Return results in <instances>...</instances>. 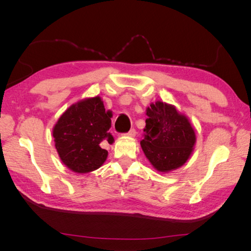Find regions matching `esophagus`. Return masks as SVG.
Instances as JSON below:
<instances>
[{
	"label": "esophagus",
	"mask_w": 251,
	"mask_h": 251,
	"mask_svg": "<svg viewBox=\"0 0 251 251\" xmlns=\"http://www.w3.org/2000/svg\"><path fill=\"white\" fill-rule=\"evenodd\" d=\"M123 136H127V137H135L136 136V129H130L128 132H126V134H124Z\"/></svg>",
	"instance_id": "esophagus-1"
}]
</instances>
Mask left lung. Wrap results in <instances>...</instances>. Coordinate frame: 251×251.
I'll use <instances>...</instances> for the list:
<instances>
[{"mask_svg": "<svg viewBox=\"0 0 251 251\" xmlns=\"http://www.w3.org/2000/svg\"><path fill=\"white\" fill-rule=\"evenodd\" d=\"M145 138L140 145L153 167L161 173L177 169L188 161L196 142L188 117L174 105L156 101L147 108Z\"/></svg>", "mask_w": 251, "mask_h": 251, "instance_id": "8db88e82", "label": "left lung"}]
</instances>
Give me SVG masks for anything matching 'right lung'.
Returning a JSON list of instances; mask_svg holds the SVG:
<instances>
[{
    "label": "right lung",
    "mask_w": 251,
    "mask_h": 251,
    "mask_svg": "<svg viewBox=\"0 0 251 251\" xmlns=\"http://www.w3.org/2000/svg\"><path fill=\"white\" fill-rule=\"evenodd\" d=\"M112 112L105 111L99 96L72 104L66 110L52 129L55 147L61 162L72 172L86 174L98 169L108 157L100 147L105 140L114 141L109 129Z\"/></svg>",
    "instance_id": "1"
}]
</instances>
